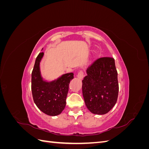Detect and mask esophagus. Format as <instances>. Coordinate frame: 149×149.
<instances>
[{
    "label": "esophagus",
    "mask_w": 149,
    "mask_h": 149,
    "mask_svg": "<svg viewBox=\"0 0 149 149\" xmlns=\"http://www.w3.org/2000/svg\"><path fill=\"white\" fill-rule=\"evenodd\" d=\"M77 78H79V79H83L84 78V74H83V72L82 71H79L78 74H77Z\"/></svg>",
    "instance_id": "esophagus-1"
}]
</instances>
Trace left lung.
<instances>
[{
    "mask_svg": "<svg viewBox=\"0 0 149 149\" xmlns=\"http://www.w3.org/2000/svg\"><path fill=\"white\" fill-rule=\"evenodd\" d=\"M82 81L85 104L93 114L103 115L114 106L119 93L115 61L112 58H100L86 70Z\"/></svg>",
    "mask_w": 149,
    "mask_h": 149,
    "instance_id": "1",
    "label": "left lung"
}]
</instances>
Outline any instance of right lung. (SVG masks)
I'll return each mask as SVG.
<instances>
[{
  "instance_id": "1",
  "label": "right lung",
  "mask_w": 149,
  "mask_h": 149,
  "mask_svg": "<svg viewBox=\"0 0 149 149\" xmlns=\"http://www.w3.org/2000/svg\"><path fill=\"white\" fill-rule=\"evenodd\" d=\"M43 55L42 52L36 58L31 73V92L38 109L47 115L55 116L60 114L66 106L69 84L74 78V74L66 73L56 79L47 81L40 71V65Z\"/></svg>"
}]
</instances>
